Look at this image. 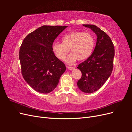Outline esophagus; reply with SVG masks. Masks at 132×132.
<instances>
[{"instance_id": "1", "label": "esophagus", "mask_w": 132, "mask_h": 132, "mask_svg": "<svg viewBox=\"0 0 132 132\" xmlns=\"http://www.w3.org/2000/svg\"><path fill=\"white\" fill-rule=\"evenodd\" d=\"M67 68L69 70H73L75 69L74 67H69V66H67Z\"/></svg>"}]
</instances>
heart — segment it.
<instances>
[{
    "label": "heart",
    "mask_w": 132,
    "mask_h": 132,
    "mask_svg": "<svg viewBox=\"0 0 132 132\" xmlns=\"http://www.w3.org/2000/svg\"><path fill=\"white\" fill-rule=\"evenodd\" d=\"M62 42L54 43L52 50L56 57L63 61L70 50L71 53L65 60L68 64L74 63L77 59L83 61L89 58L95 45L94 38L91 34L77 31L65 35L62 38Z\"/></svg>",
    "instance_id": "heart-1"
}]
</instances>
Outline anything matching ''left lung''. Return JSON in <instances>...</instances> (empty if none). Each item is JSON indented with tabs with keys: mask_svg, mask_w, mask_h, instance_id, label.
Masks as SVG:
<instances>
[{
	"mask_svg": "<svg viewBox=\"0 0 132 132\" xmlns=\"http://www.w3.org/2000/svg\"><path fill=\"white\" fill-rule=\"evenodd\" d=\"M97 36L94 51L77 67L82 76L78 81L79 89L85 93H93L104 84L112 72L114 47L109 36L94 25H83Z\"/></svg>",
	"mask_w": 132,
	"mask_h": 132,
	"instance_id": "obj_1",
	"label": "left lung"
}]
</instances>
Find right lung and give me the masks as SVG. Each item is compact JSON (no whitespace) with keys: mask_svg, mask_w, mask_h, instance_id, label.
I'll use <instances>...</instances> for the list:
<instances>
[{"mask_svg":"<svg viewBox=\"0 0 132 132\" xmlns=\"http://www.w3.org/2000/svg\"><path fill=\"white\" fill-rule=\"evenodd\" d=\"M67 26H42L26 36L19 51L21 74L32 88L41 94L52 91L64 72V63L52 50L55 39Z\"/></svg>","mask_w":132,"mask_h":132,"instance_id":"1","label":"right lung"}]
</instances>
